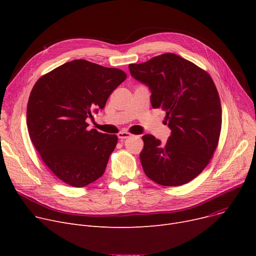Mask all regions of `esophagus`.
Wrapping results in <instances>:
<instances>
[{"instance_id":"34e87169","label":"esophagus","mask_w":256,"mask_h":256,"mask_svg":"<svg viewBox=\"0 0 256 256\" xmlns=\"http://www.w3.org/2000/svg\"><path fill=\"white\" fill-rule=\"evenodd\" d=\"M117 136L120 140H124V139H128V138L132 137V134H130L128 132H120Z\"/></svg>"}]
</instances>
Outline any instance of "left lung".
<instances>
[{
    "instance_id": "8db88e82",
    "label": "left lung",
    "mask_w": 256,
    "mask_h": 256,
    "mask_svg": "<svg viewBox=\"0 0 256 256\" xmlns=\"http://www.w3.org/2000/svg\"><path fill=\"white\" fill-rule=\"evenodd\" d=\"M128 68L134 78L148 86L152 108L166 112L171 130L165 144L152 135L142 137L140 160L146 176L166 186L191 182L210 163L220 137L222 109L214 80L172 52Z\"/></svg>"
}]
</instances>
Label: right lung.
I'll list each match as a JSON object with an SVG mask.
<instances>
[{"instance_id": "right-lung-1", "label": "right lung", "mask_w": 256, "mask_h": 256, "mask_svg": "<svg viewBox=\"0 0 256 256\" xmlns=\"http://www.w3.org/2000/svg\"><path fill=\"white\" fill-rule=\"evenodd\" d=\"M126 78L118 68L74 60L52 70L34 85L26 106V126L36 150L65 184L82 188L104 172L118 138L87 130V118L104 108Z\"/></svg>"}]
</instances>
